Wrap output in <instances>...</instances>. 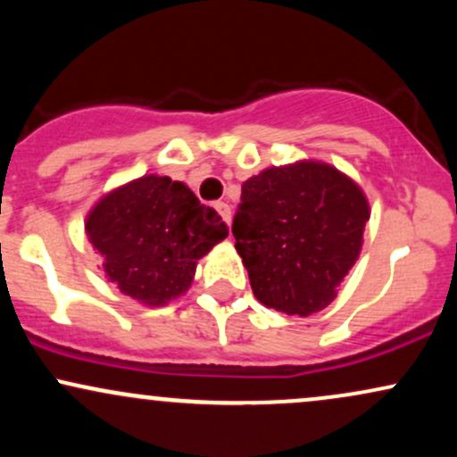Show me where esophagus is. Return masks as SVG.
I'll list each match as a JSON object with an SVG mask.
<instances>
[{"label":"esophagus","instance_id":"esophagus-1","mask_svg":"<svg viewBox=\"0 0 457 457\" xmlns=\"http://www.w3.org/2000/svg\"><path fill=\"white\" fill-rule=\"evenodd\" d=\"M214 208H217V212L221 214V219H223L225 223H228V225L232 223V211H229L228 204H225V202H217V204H214Z\"/></svg>","mask_w":457,"mask_h":457}]
</instances>
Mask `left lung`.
Here are the masks:
<instances>
[{
  "label": "left lung",
  "mask_w": 457,
  "mask_h": 457,
  "mask_svg": "<svg viewBox=\"0 0 457 457\" xmlns=\"http://www.w3.org/2000/svg\"><path fill=\"white\" fill-rule=\"evenodd\" d=\"M367 221L365 193L328 162L296 161L249 178L232 234L255 298L301 318L330 305L359 260Z\"/></svg>",
  "instance_id": "8db88e82"
}]
</instances>
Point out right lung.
<instances>
[{
	"instance_id": "right-lung-1",
	"label": "right lung",
	"mask_w": 457,
	"mask_h": 457,
	"mask_svg": "<svg viewBox=\"0 0 457 457\" xmlns=\"http://www.w3.org/2000/svg\"><path fill=\"white\" fill-rule=\"evenodd\" d=\"M86 234L107 279L141 305H167L195 277L197 260L228 236V225L185 182L148 174L94 204Z\"/></svg>"
}]
</instances>
